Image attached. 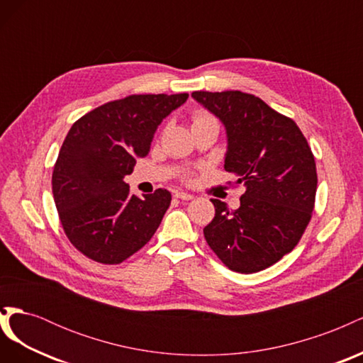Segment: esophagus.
Segmentation results:
<instances>
[{
    "instance_id": "esophagus-1",
    "label": "esophagus",
    "mask_w": 363,
    "mask_h": 363,
    "mask_svg": "<svg viewBox=\"0 0 363 363\" xmlns=\"http://www.w3.org/2000/svg\"><path fill=\"white\" fill-rule=\"evenodd\" d=\"M175 199L183 200V201H189L194 199V195H191L188 192H175Z\"/></svg>"
}]
</instances>
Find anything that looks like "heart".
<instances>
[{
	"mask_svg": "<svg viewBox=\"0 0 363 363\" xmlns=\"http://www.w3.org/2000/svg\"><path fill=\"white\" fill-rule=\"evenodd\" d=\"M204 121H216V119H215L211 113L203 112V111H199V112H195V113L192 115V123H194V124H196V123H204ZM184 179H189V174H186Z\"/></svg>",
	"mask_w": 363,
	"mask_h": 363,
	"instance_id": "obj_1",
	"label": "heart"
}]
</instances>
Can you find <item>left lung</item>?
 Here are the masks:
<instances>
[{"mask_svg":"<svg viewBox=\"0 0 363 363\" xmlns=\"http://www.w3.org/2000/svg\"><path fill=\"white\" fill-rule=\"evenodd\" d=\"M192 96L223 121L224 168L245 188L236 211L211 200L215 218L203 230L207 244L232 271L269 268L296 247L311 223L318 184L313 152L298 125L259 96L240 91Z\"/></svg>","mask_w":363,"mask_h":363,"instance_id":"1","label":"left lung"}]
</instances>
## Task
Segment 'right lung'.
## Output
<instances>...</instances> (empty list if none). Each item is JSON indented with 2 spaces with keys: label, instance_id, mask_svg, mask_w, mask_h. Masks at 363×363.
Wrapping results in <instances>:
<instances>
[{
  "label": "right lung",
  "instance_id": "add662e5",
  "mask_svg": "<svg viewBox=\"0 0 363 363\" xmlns=\"http://www.w3.org/2000/svg\"><path fill=\"white\" fill-rule=\"evenodd\" d=\"M189 94L128 95L83 115L65 138L52 171L60 224L82 255L104 265L124 262L156 233L171 204L167 189L144 199L124 177L150 152L159 124Z\"/></svg>",
  "mask_w": 363,
  "mask_h": 363
}]
</instances>
